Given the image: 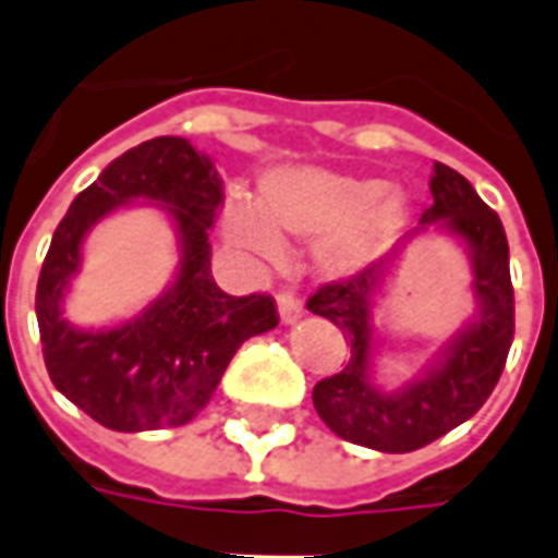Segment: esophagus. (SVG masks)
Returning <instances> with one entry per match:
<instances>
[{"label": "esophagus", "mask_w": 558, "mask_h": 558, "mask_svg": "<svg viewBox=\"0 0 558 558\" xmlns=\"http://www.w3.org/2000/svg\"><path fill=\"white\" fill-rule=\"evenodd\" d=\"M278 314H280V323H283V326H292V323H295V319L304 314V307H302V302H299V295H295V292H290V290L278 292Z\"/></svg>", "instance_id": "obj_1"}]
</instances>
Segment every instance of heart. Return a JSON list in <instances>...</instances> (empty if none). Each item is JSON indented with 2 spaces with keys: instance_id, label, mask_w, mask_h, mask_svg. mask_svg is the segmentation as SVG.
I'll use <instances>...</instances> for the list:
<instances>
[{
  "instance_id": "1",
  "label": "heart",
  "mask_w": 558,
  "mask_h": 558,
  "mask_svg": "<svg viewBox=\"0 0 558 558\" xmlns=\"http://www.w3.org/2000/svg\"><path fill=\"white\" fill-rule=\"evenodd\" d=\"M407 196L376 179L323 167H280L259 182V206L230 194L223 232L244 254L278 259L283 239L316 242V266L350 278L374 259L407 218Z\"/></svg>"
}]
</instances>
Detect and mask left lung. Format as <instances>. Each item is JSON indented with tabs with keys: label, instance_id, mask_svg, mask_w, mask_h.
<instances>
[{
	"label": "left lung",
	"instance_id": "left-lung-1",
	"mask_svg": "<svg viewBox=\"0 0 558 558\" xmlns=\"http://www.w3.org/2000/svg\"><path fill=\"white\" fill-rule=\"evenodd\" d=\"M430 194L433 206L421 215V227L439 223L466 244L478 311L436 352L424 374L395 391H383L374 383V299L398 247L307 299V311L335 323L352 350L340 374L314 386L319 418L340 439L386 454L418 451L472 418L499 383L514 340V287L502 220L445 163H433Z\"/></svg>",
	"mask_w": 558,
	"mask_h": 558
}]
</instances>
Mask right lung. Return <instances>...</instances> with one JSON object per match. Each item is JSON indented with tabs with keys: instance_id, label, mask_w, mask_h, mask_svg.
<instances>
[{
	"instance_id": "right-lung-1",
	"label": "right lung",
	"mask_w": 558,
	"mask_h": 558,
	"mask_svg": "<svg viewBox=\"0 0 558 558\" xmlns=\"http://www.w3.org/2000/svg\"><path fill=\"white\" fill-rule=\"evenodd\" d=\"M155 202L173 218L180 268L171 290L113 329H77L61 314L85 232L128 202ZM223 182L208 155L182 137L128 148L71 203L44 256L35 314L44 364L74 407L119 433L179 427L206 407L244 340L278 326L266 292L230 295L211 278L208 230Z\"/></svg>"
}]
</instances>
